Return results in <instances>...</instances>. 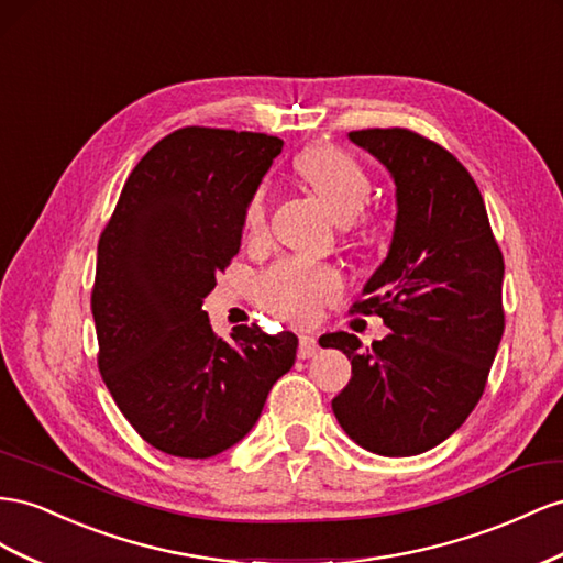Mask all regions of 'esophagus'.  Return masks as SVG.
I'll use <instances>...</instances> for the list:
<instances>
[{
    "instance_id": "1",
    "label": "esophagus",
    "mask_w": 563,
    "mask_h": 563,
    "mask_svg": "<svg viewBox=\"0 0 563 563\" xmlns=\"http://www.w3.org/2000/svg\"><path fill=\"white\" fill-rule=\"evenodd\" d=\"M319 353V343L314 336H300V345H298V357L300 360H310Z\"/></svg>"
}]
</instances>
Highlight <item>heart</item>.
I'll return each instance as SVG.
<instances>
[{
    "instance_id": "heart-1",
    "label": "heart",
    "mask_w": 563,
    "mask_h": 563,
    "mask_svg": "<svg viewBox=\"0 0 563 563\" xmlns=\"http://www.w3.org/2000/svg\"><path fill=\"white\" fill-rule=\"evenodd\" d=\"M296 175L322 199L331 218L339 224H351L362 216L372 196V181L362 165L331 146H310L294 161ZM267 230V199L257 189L246 208L244 232L257 241ZM341 282L329 267L306 261H282L257 279V298L265 308L294 322H312L327 300L336 298Z\"/></svg>"
}]
</instances>
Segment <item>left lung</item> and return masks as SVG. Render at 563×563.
<instances>
[{
    "instance_id": "obj_1",
    "label": "left lung",
    "mask_w": 563,
    "mask_h": 563,
    "mask_svg": "<svg viewBox=\"0 0 563 563\" xmlns=\"http://www.w3.org/2000/svg\"><path fill=\"white\" fill-rule=\"evenodd\" d=\"M390 173L395 227L364 284V314L390 333L364 351L355 333H327L353 364L331 409L364 450L412 457L443 443L481 400L505 331V261L474 177L450 151L402 128L347 134Z\"/></svg>"
}]
</instances>
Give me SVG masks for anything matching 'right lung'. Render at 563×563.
Segmentation results:
<instances>
[{
    "mask_svg": "<svg viewBox=\"0 0 563 563\" xmlns=\"http://www.w3.org/2000/svg\"><path fill=\"white\" fill-rule=\"evenodd\" d=\"M282 146L279 136L216 128L163 136L101 232L99 372L134 431L173 457L208 460L244 440L296 362V333L253 324L222 339L203 310Z\"/></svg>",
    "mask_w": 563,
    "mask_h": 563,
    "instance_id": "right-lung-1",
    "label": "right lung"
}]
</instances>
